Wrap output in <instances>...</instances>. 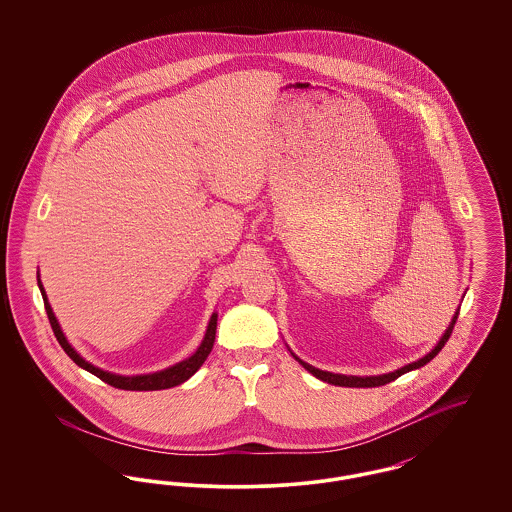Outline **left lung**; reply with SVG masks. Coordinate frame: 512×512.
Returning a JSON list of instances; mask_svg holds the SVG:
<instances>
[{
  "mask_svg": "<svg viewBox=\"0 0 512 512\" xmlns=\"http://www.w3.org/2000/svg\"><path fill=\"white\" fill-rule=\"evenodd\" d=\"M457 318H459V309H457V313L451 318L447 330L443 332V336L439 338L438 343L434 345V349H432L430 353H426L422 359H418V361H414V363H409V365L401 366V368H397V370H393V372H388V374H378V376H345V374H334V372H326V370H320V368H315V366L301 361L295 353H292V355L299 365L303 366L305 370H309L313 376H317L318 380H322V382H328V384H334V386H341V388H376V386L390 384V382H393L395 378H399V376L405 374V372H411V370H416V368L430 363V361L438 355L439 351L443 349V345L447 343V340H449Z\"/></svg>",
  "mask_w": 512,
  "mask_h": 512,
  "instance_id": "8db88e82",
  "label": "left lung"
}]
</instances>
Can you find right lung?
<instances>
[{"label":"right lung","mask_w":512,"mask_h":512,"mask_svg":"<svg viewBox=\"0 0 512 512\" xmlns=\"http://www.w3.org/2000/svg\"><path fill=\"white\" fill-rule=\"evenodd\" d=\"M38 288L42 292L44 297V305H46V313H48L49 324L53 328V334L59 341V345L63 347V351L73 359L76 365L84 370H88L90 374L98 376L99 380H103L105 384L113 386V388H119V390L128 391H155V390H167V388H174V386H180L184 384L188 378H192L195 372L199 370V366L205 363V359L209 357L211 349H213V343H215V334H217V318L219 315L213 313L209 318V324H207V332L203 336V340L199 343V347L195 349L194 355H190L188 359L176 363V365L169 366V368H163V370H157V372H149V374H136V376H122V374H115V372H109V370H103L99 366L88 363L73 345L67 340V336L63 334L61 330V324L57 322V317L49 305L48 295L46 290L42 286V280H40V272H38Z\"/></svg>","instance_id":"1"}]
</instances>
